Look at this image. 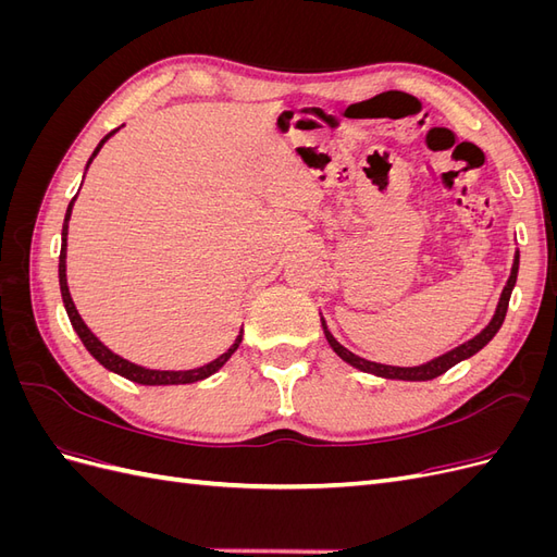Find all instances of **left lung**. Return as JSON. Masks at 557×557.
<instances>
[{
    "mask_svg": "<svg viewBox=\"0 0 557 557\" xmlns=\"http://www.w3.org/2000/svg\"><path fill=\"white\" fill-rule=\"evenodd\" d=\"M518 262H520V252L516 250L513 256V264H511V276L507 281V285H504V290L499 295V301H497V309H495V315L491 318V323H487L474 339H469L460 346H455L453 350L444 352V356L434 358L425 364H418V367H393V364H381V362H372V360H364L360 356H356V352H350L348 348H344L339 342L334 339L332 332L327 330V323L325 318L320 315V325H323V332H325V339L327 344L332 346V350L339 356L346 364L360 369V372L364 374H374V376H381V379H393V381H432L436 376L446 374L450 367H455L462 360H469L471 356H476V352L491 344L493 336L499 332L504 318H507V309H509V299H511V293H513V285H516V278H518Z\"/></svg>",
    "mask_w": 557,
    "mask_h": 557,
    "instance_id": "left-lung-1",
    "label": "left lung"
}]
</instances>
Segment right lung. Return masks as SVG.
I'll list each match as a JSON object with an SVG mask.
<instances>
[{
	"mask_svg": "<svg viewBox=\"0 0 557 557\" xmlns=\"http://www.w3.org/2000/svg\"><path fill=\"white\" fill-rule=\"evenodd\" d=\"M121 129L115 127L113 132H109L107 137L97 144L95 153L90 156L86 170L90 166V162L97 158L99 150H102V146L113 137V134ZM74 201L76 197L70 201V207H66V213H64V225H62V248H60V264H58V276H60V293H62V301H64V309H66V315H70V323L72 327L76 330L78 339L83 342V346L88 348L90 356L102 364L104 369H109V372L123 376L132 383H139V385H183V383H197V381H205L209 376H213L218 369H221L234 352H237L239 344H242V336H244V330H239L237 339H234V344L223 352V356H218L213 362L205 364V367H197V369H183V372H162V369H146L141 364H134L125 358L117 356V352H113L109 346H104L102 342L97 339V336L92 334V330L83 323V318L74 305L72 299V293H70V285H66V234H70V218H72V209H74Z\"/></svg>",
	"mask_w": 557,
	"mask_h": 557,
	"instance_id": "right-lung-1",
	"label": "right lung"
}]
</instances>
